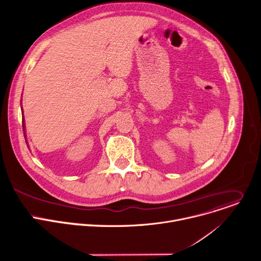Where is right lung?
Segmentation results:
<instances>
[{
  "label": "right lung",
  "mask_w": 261,
  "mask_h": 261,
  "mask_svg": "<svg viewBox=\"0 0 261 261\" xmlns=\"http://www.w3.org/2000/svg\"><path fill=\"white\" fill-rule=\"evenodd\" d=\"M23 125H24V124H23V121H22V128H24V127H23Z\"/></svg>",
  "instance_id": "add662e5"
}]
</instances>
